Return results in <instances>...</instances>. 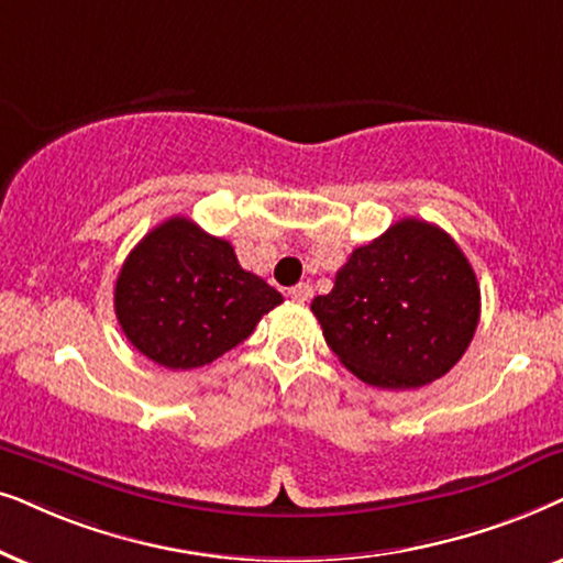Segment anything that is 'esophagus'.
<instances>
[{"mask_svg":"<svg viewBox=\"0 0 563 563\" xmlns=\"http://www.w3.org/2000/svg\"><path fill=\"white\" fill-rule=\"evenodd\" d=\"M288 296L294 298V301H298V303H306V301H311L313 288L309 286V283H298V286H294V288L288 290Z\"/></svg>","mask_w":563,"mask_h":563,"instance_id":"obj_1","label":"esophagus"}]
</instances>
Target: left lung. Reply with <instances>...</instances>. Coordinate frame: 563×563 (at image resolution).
<instances>
[{
	"mask_svg": "<svg viewBox=\"0 0 563 563\" xmlns=\"http://www.w3.org/2000/svg\"><path fill=\"white\" fill-rule=\"evenodd\" d=\"M311 311L344 368L371 386L404 391L443 378L463 357L482 294L451 234L404 219L357 246Z\"/></svg>",
	"mask_w": 563,
	"mask_h": 563,
	"instance_id": "left-lung-1",
	"label": "left lung"
}]
</instances>
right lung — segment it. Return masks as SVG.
I'll list each match as a JSON object with an SVG mask.
<instances>
[{"label":"right lung","instance_id":"right-lung-1","mask_svg":"<svg viewBox=\"0 0 563 563\" xmlns=\"http://www.w3.org/2000/svg\"><path fill=\"white\" fill-rule=\"evenodd\" d=\"M283 303L262 277L239 265L227 239L185 216L148 231L115 283V317L141 355L169 371L213 363Z\"/></svg>","mask_w":563,"mask_h":563}]
</instances>
